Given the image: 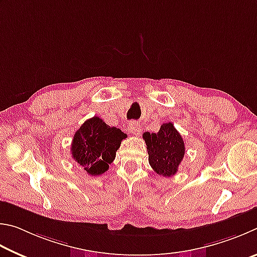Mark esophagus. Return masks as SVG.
Wrapping results in <instances>:
<instances>
[{
    "instance_id": "1",
    "label": "esophagus",
    "mask_w": 257,
    "mask_h": 257,
    "mask_svg": "<svg viewBox=\"0 0 257 257\" xmlns=\"http://www.w3.org/2000/svg\"><path fill=\"white\" fill-rule=\"evenodd\" d=\"M127 126H128V131L131 132L133 136H136V137L140 136L141 131H142V127L140 124L137 123V121H131V123H130Z\"/></svg>"
}]
</instances>
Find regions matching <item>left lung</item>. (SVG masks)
<instances>
[{"label":"left lung","instance_id":"left-lung-1","mask_svg":"<svg viewBox=\"0 0 257 257\" xmlns=\"http://www.w3.org/2000/svg\"><path fill=\"white\" fill-rule=\"evenodd\" d=\"M152 169L164 177L174 176L185 155V145L173 123L161 125L159 132L143 134Z\"/></svg>","mask_w":257,"mask_h":257}]
</instances>
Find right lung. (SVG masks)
Masks as SVG:
<instances>
[{
	"label": "right lung",
	"mask_w": 257,
	"mask_h": 257,
	"mask_svg": "<svg viewBox=\"0 0 257 257\" xmlns=\"http://www.w3.org/2000/svg\"><path fill=\"white\" fill-rule=\"evenodd\" d=\"M127 137L117 127H110L94 116L87 119L75 132L71 154L81 168L91 176L107 172L114 161L120 142Z\"/></svg>",
	"instance_id": "right-lung-1"
}]
</instances>
